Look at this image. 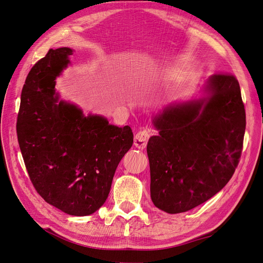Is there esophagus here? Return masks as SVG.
I'll use <instances>...</instances> for the list:
<instances>
[{"mask_svg": "<svg viewBox=\"0 0 263 263\" xmlns=\"http://www.w3.org/2000/svg\"><path fill=\"white\" fill-rule=\"evenodd\" d=\"M149 140V132L147 130H143L137 133L134 137V145L139 149H144Z\"/></svg>", "mask_w": 263, "mask_h": 263, "instance_id": "1", "label": "esophagus"}]
</instances>
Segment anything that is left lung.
I'll use <instances>...</instances> for the list:
<instances>
[{
    "instance_id": "8db88e82",
    "label": "left lung",
    "mask_w": 263,
    "mask_h": 263,
    "mask_svg": "<svg viewBox=\"0 0 263 263\" xmlns=\"http://www.w3.org/2000/svg\"><path fill=\"white\" fill-rule=\"evenodd\" d=\"M205 98L171 104L154 118L147 145L150 196L171 214L186 212L222 190L236 171L246 126L237 78L214 73Z\"/></svg>"
}]
</instances>
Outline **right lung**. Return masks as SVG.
<instances>
[{"label":"right lung","mask_w":263,"mask_h":263,"mask_svg":"<svg viewBox=\"0 0 263 263\" xmlns=\"http://www.w3.org/2000/svg\"><path fill=\"white\" fill-rule=\"evenodd\" d=\"M70 55V48L50 49L32 67L21 92L17 135L38 194L67 214L85 216L105 202L133 133L129 126L86 117L76 105L59 100L55 79Z\"/></svg>","instance_id":"obj_1"}]
</instances>
